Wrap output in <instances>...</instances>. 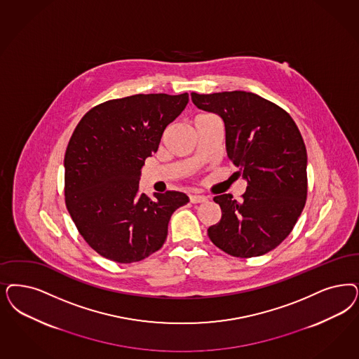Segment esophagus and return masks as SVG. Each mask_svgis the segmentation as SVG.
Listing matches in <instances>:
<instances>
[{
	"instance_id": "34e87169",
	"label": "esophagus",
	"mask_w": 359,
	"mask_h": 359,
	"mask_svg": "<svg viewBox=\"0 0 359 359\" xmlns=\"http://www.w3.org/2000/svg\"><path fill=\"white\" fill-rule=\"evenodd\" d=\"M208 198H205L204 195H189V201L194 203V204H198V203H205Z\"/></svg>"
}]
</instances>
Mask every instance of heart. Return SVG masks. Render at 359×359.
Segmentation results:
<instances>
[{"label":"heart","mask_w":359,"mask_h":359,"mask_svg":"<svg viewBox=\"0 0 359 359\" xmlns=\"http://www.w3.org/2000/svg\"><path fill=\"white\" fill-rule=\"evenodd\" d=\"M208 116H210V114H200L195 119H204V118H208Z\"/></svg>","instance_id":"obj_1"}]
</instances>
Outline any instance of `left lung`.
I'll return each mask as SVG.
<instances>
[{"label":"left lung","mask_w":359,"mask_h":359,"mask_svg":"<svg viewBox=\"0 0 359 359\" xmlns=\"http://www.w3.org/2000/svg\"><path fill=\"white\" fill-rule=\"evenodd\" d=\"M194 104L222 116L228 158L248 182L240 201L215 196L222 220L210 241L233 257L262 256L278 247L305 207L308 155L293 118L268 99L247 91L191 93Z\"/></svg>","instance_id":"left-lung-1"}]
</instances>
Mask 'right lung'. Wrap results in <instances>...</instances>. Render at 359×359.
<instances>
[{
  "instance_id": "add662e5",
  "label": "right lung",
  "mask_w": 359,
  "mask_h": 359,
  "mask_svg": "<svg viewBox=\"0 0 359 359\" xmlns=\"http://www.w3.org/2000/svg\"><path fill=\"white\" fill-rule=\"evenodd\" d=\"M188 103V94H136L103 102L76 124L65 154V203L87 244L131 264L159 250L173 212L189 198L139 194L140 170Z\"/></svg>"
}]
</instances>
